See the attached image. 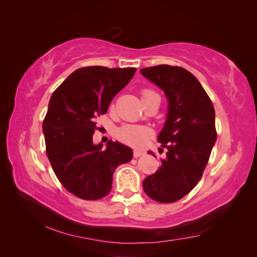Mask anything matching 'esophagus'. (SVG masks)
I'll use <instances>...</instances> for the list:
<instances>
[{
    "instance_id": "esophagus-1",
    "label": "esophagus",
    "mask_w": 257,
    "mask_h": 257,
    "mask_svg": "<svg viewBox=\"0 0 257 257\" xmlns=\"http://www.w3.org/2000/svg\"><path fill=\"white\" fill-rule=\"evenodd\" d=\"M145 154V152L144 151H142V150H135L134 151V158H139V157H142V155H144Z\"/></svg>"
}]
</instances>
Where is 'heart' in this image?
Segmentation results:
<instances>
[{
  "label": "heart",
  "instance_id": "heart-1",
  "mask_svg": "<svg viewBox=\"0 0 257 257\" xmlns=\"http://www.w3.org/2000/svg\"><path fill=\"white\" fill-rule=\"evenodd\" d=\"M158 94L151 89H144L142 91V98L146 100L152 96H157ZM152 136V130L144 125H136V124H126L121 126L116 131V137L121 142L127 145L142 147L146 145L148 139Z\"/></svg>",
  "mask_w": 257,
  "mask_h": 257
}]
</instances>
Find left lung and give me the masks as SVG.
I'll return each mask as SVG.
<instances>
[{"label": "left lung", "mask_w": 257, "mask_h": 257, "mask_svg": "<svg viewBox=\"0 0 257 257\" xmlns=\"http://www.w3.org/2000/svg\"><path fill=\"white\" fill-rule=\"evenodd\" d=\"M141 73L168 99L167 120L158 138L167 158L145 179L144 190L159 203H175L195 188L208 164L216 141L214 107L203 85L185 68L162 64Z\"/></svg>", "instance_id": "obj_1"}]
</instances>
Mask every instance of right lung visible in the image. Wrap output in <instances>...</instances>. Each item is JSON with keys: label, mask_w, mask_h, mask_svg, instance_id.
<instances>
[{"label": "right lung", "mask_w": 257, "mask_h": 257, "mask_svg": "<svg viewBox=\"0 0 257 257\" xmlns=\"http://www.w3.org/2000/svg\"><path fill=\"white\" fill-rule=\"evenodd\" d=\"M135 67L78 68L52 93L43 121L46 153L61 184L73 195L96 200L109 194L115 168L133 158L131 148L93 144L95 119L133 78Z\"/></svg>", "instance_id": "add662e5"}]
</instances>
